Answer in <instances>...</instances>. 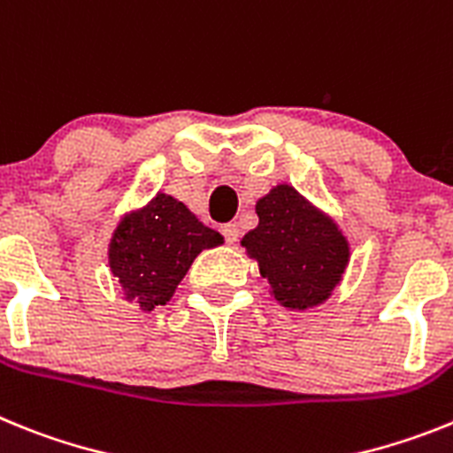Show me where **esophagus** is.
I'll use <instances>...</instances> for the list:
<instances>
[{
	"label": "esophagus",
	"instance_id": "esophagus-1",
	"mask_svg": "<svg viewBox=\"0 0 453 453\" xmlns=\"http://www.w3.org/2000/svg\"><path fill=\"white\" fill-rule=\"evenodd\" d=\"M223 237H226V242L230 243V246H234V243L239 242V227L234 226V223H227V226H223Z\"/></svg>",
	"mask_w": 453,
	"mask_h": 453
}]
</instances>
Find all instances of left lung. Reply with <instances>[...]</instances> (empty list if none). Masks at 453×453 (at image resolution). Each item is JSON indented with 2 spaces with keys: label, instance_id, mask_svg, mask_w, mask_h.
<instances>
[{
  "label": "left lung",
  "instance_id": "8db88e82",
  "mask_svg": "<svg viewBox=\"0 0 453 453\" xmlns=\"http://www.w3.org/2000/svg\"><path fill=\"white\" fill-rule=\"evenodd\" d=\"M257 227L242 246L287 310L317 308L342 282L351 249L337 223L289 184H275L255 204Z\"/></svg>",
  "mask_w": 453,
  "mask_h": 453
}]
</instances>
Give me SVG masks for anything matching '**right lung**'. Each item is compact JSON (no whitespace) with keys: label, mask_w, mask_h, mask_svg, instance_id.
<instances>
[{"label":"right lung","mask_w":453,"mask_h":453,"mask_svg":"<svg viewBox=\"0 0 453 453\" xmlns=\"http://www.w3.org/2000/svg\"><path fill=\"white\" fill-rule=\"evenodd\" d=\"M221 243V234L200 223L187 204L159 191L120 219L109 242V269L123 287L125 301L150 312L171 301L204 249Z\"/></svg>","instance_id":"right-lung-1"}]
</instances>
